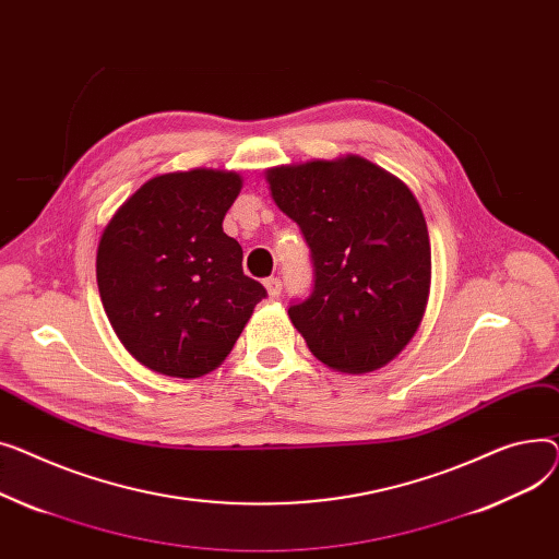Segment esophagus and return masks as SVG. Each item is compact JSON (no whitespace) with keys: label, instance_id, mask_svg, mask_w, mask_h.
<instances>
[{"label":"esophagus","instance_id":"1","mask_svg":"<svg viewBox=\"0 0 559 559\" xmlns=\"http://www.w3.org/2000/svg\"><path fill=\"white\" fill-rule=\"evenodd\" d=\"M264 284H266V290H269L271 298H280V293H282V282H280L277 277H269Z\"/></svg>","mask_w":559,"mask_h":559}]
</instances>
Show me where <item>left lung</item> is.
Instances as JSON below:
<instances>
[{"mask_svg":"<svg viewBox=\"0 0 559 559\" xmlns=\"http://www.w3.org/2000/svg\"><path fill=\"white\" fill-rule=\"evenodd\" d=\"M309 246L313 288L288 307L309 349L338 372L383 368L415 336L431 286V243L411 189L347 155L266 174Z\"/></svg>","mask_w":559,"mask_h":559,"instance_id":"1","label":"left lung"}]
</instances>
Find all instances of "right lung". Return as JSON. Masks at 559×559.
Masks as SVG:
<instances>
[{
  "label": "right lung",
  "mask_w": 559,
  "mask_h": 559,
  "mask_svg": "<svg viewBox=\"0 0 559 559\" xmlns=\"http://www.w3.org/2000/svg\"><path fill=\"white\" fill-rule=\"evenodd\" d=\"M241 191L233 171L193 169L142 185L106 225L96 282L115 334L153 372L193 379L235 347L266 288L223 233Z\"/></svg>",
  "instance_id": "right-lung-1"
}]
</instances>
